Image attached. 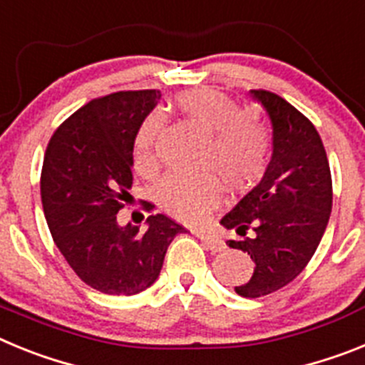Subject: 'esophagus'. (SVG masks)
<instances>
[{"mask_svg": "<svg viewBox=\"0 0 365 365\" xmlns=\"http://www.w3.org/2000/svg\"><path fill=\"white\" fill-rule=\"evenodd\" d=\"M195 235L198 237L205 248L211 250V252H222V250H226V242H224V240H222L217 233L198 230V231H195Z\"/></svg>", "mask_w": 365, "mask_h": 365, "instance_id": "1", "label": "esophagus"}]
</instances>
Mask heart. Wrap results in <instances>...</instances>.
Wrapping results in <instances>:
<instances>
[{"mask_svg":"<svg viewBox=\"0 0 365 365\" xmlns=\"http://www.w3.org/2000/svg\"><path fill=\"white\" fill-rule=\"evenodd\" d=\"M174 106L187 121L213 135L207 165L220 173L227 187L246 189L264 176L272 158V132L264 123L253 119L242 104L218 90L198 88L176 95ZM161 130L163 115L158 112L148 113L138 128L134 167L143 176H154L158 170ZM156 198L173 217L198 222L222 200V185L217 176H169L158 187Z\"/></svg>","mask_w":365,"mask_h":365,"instance_id":"obj_1","label":"heart"}]
</instances>
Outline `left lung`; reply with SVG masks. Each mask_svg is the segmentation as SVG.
I'll return each instance as SVG.
<instances>
[{"label": "left lung", "mask_w": 365, "mask_h": 365, "mask_svg": "<svg viewBox=\"0 0 365 365\" xmlns=\"http://www.w3.org/2000/svg\"><path fill=\"white\" fill-rule=\"evenodd\" d=\"M274 128V152L264 176L220 224L235 230L230 248L248 252L255 270L235 287L242 297H261L287 287L305 270L322 240L332 209L327 152L318 130L290 103L252 90Z\"/></svg>", "instance_id": "1"}]
</instances>
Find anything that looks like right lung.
<instances>
[{
  "label": "right lung",
  "mask_w": 365,
  "mask_h": 365,
  "mask_svg": "<svg viewBox=\"0 0 365 365\" xmlns=\"http://www.w3.org/2000/svg\"><path fill=\"white\" fill-rule=\"evenodd\" d=\"M160 97L139 90L90 101L55 130L43 156L40 192L53 240L73 272L103 294L143 292L185 231L161 213L147 218V230L117 222L134 180L135 134ZM143 209L154 204L143 202Z\"/></svg>",
  "instance_id": "1"
}]
</instances>
